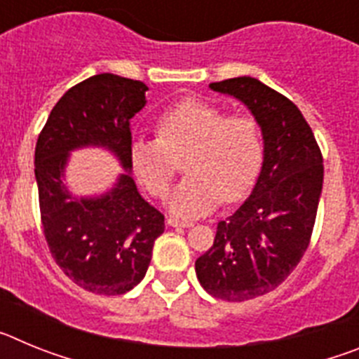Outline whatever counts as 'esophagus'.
<instances>
[{"instance_id": "34e87169", "label": "esophagus", "mask_w": 359, "mask_h": 359, "mask_svg": "<svg viewBox=\"0 0 359 359\" xmlns=\"http://www.w3.org/2000/svg\"><path fill=\"white\" fill-rule=\"evenodd\" d=\"M167 224L172 228H190L194 226L192 223H189V221H180V219H174V217H169L167 219Z\"/></svg>"}]
</instances>
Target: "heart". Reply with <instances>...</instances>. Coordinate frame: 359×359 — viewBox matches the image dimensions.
Here are the masks:
<instances>
[{"instance_id":"heart-1","label":"heart","mask_w":359,"mask_h":359,"mask_svg":"<svg viewBox=\"0 0 359 359\" xmlns=\"http://www.w3.org/2000/svg\"><path fill=\"white\" fill-rule=\"evenodd\" d=\"M182 158L187 176L174 187L167 207L177 217H199L252 187L262 160L259 126L250 115L226 116L223 107L187 98L160 116L158 138H135L129 145L138 182L158 198Z\"/></svg>"}]
</instances>
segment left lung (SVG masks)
<instances>
[{"label": "left lung", "mask_w": 359, "mask_h": 359, "mask_svg": "<svg viewBox=\"0 0 359 359\" xmlns=\"http://www.w3.org/2000/svg\"><path fill=\"white\" fill-rule=\"evenodd\" d=\"M208 88L248 107L264 145L252 194L219 221L214 246L196 261L205 291L244 302L273 291L302 259L322 196L323 160L309 123L290 98L253 77Z\"/></svg>", "instance_id": "left-lung-1"}]
</instances>
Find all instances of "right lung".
Here are the masks:
<instances>
[{
	"label": "right lung",
	"mask_w": 359,
	"mask_h": 359,
	"mask_svg": "<svg viewBox=\"0 0 359 359\" xmlns=\"http://www.w3.org/2000/svg\"><path fill=\"white\" fill-rule=\"evenodd\" d=\"M140 81L100 73L66 91L36 145V182L52 257L75 284L97 294H123L140 284L163 233V215L140 196L131 176L129 122L147 104ZM98 147L124 172L102 195L77 196L65 183L73 150Z\"/></svg>",
	"instance_id": "add662e5"
}]
</instances>
